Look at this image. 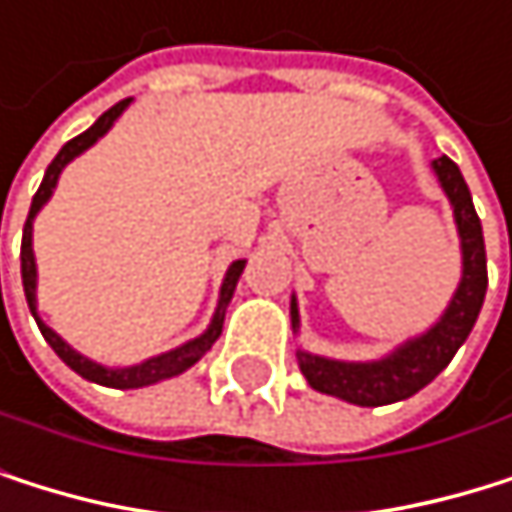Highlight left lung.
Here are the masks:
<instances>
[{
  "label": "left lung",
  "instance_id": "1",
  "mask_svg": "<svg viewBox=\"0 0 512 512\" xmlns=\"http://www.w3.org/2000/svg\"><path fill=\"white\" fill-rule=\"evenodd\" d=\"M440 183L455 207V222L461 235V250H464V277L461 287L440 317V323L421 339L403 345L385 360L375 363H339V360H323L311 354H299L302 375L308 385L320 394H332L339 400L357 403V406H388L397 400H406L418 394L424 385H430L455 357V351L464 345L470 329L479 317L485 287H489V271H485V241H482V225L473 210L470 189L464 176L452 158H437L433 161ZM299 326V311L293 302V329Z\"/></svg>",
  "mask_w": 512,
  "mask_h": 512
}]
</instances>
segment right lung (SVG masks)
I'll return each mask as SVG.
<instances>
[{
  "label": "right lung",
  "instance_id": "1",
  "mask_svg": "<svg viewBox=\"0 0 512 512\" xmlns=\"http://www.w3.org/2000/svg\"><path fill=\"white\" fill-rule=\"evenodd\" d=\"M131 103V100H121V103H115L112 109H106L85 134H79V137H72L60 152H57V158L48 164V170H45V180H42V186H39V192L33 195V204H30V216H27V225H23V244H20V277H23V293H27V305H30V311H33V317H36V259H33V219H36V213L42 210V204L51 198V192H54V186H57V176H60V170L79 155V152H85L88 146H94L109 127H112V121L124 112V106ZM241 271H244V262H235L232 268H228V274H225V284H222V293H219V305H216V314H213V323H210V329L204 332V336H198V339H192V342H186L183 348H176V351H167V354H161V357H152V360H146V363H140V366H131V369H106V366H100V363H91L88 357H82V354H75L54 329H48L39 317H36V323H39V329H42V336H45V342L54 348V354L69 366V369H75L82 378H88V381H97V385H106V388H146V385H155V381H161V378H170V375H180V372H186L189 366H195L207 351H210V345L219 339V332H222V320H225V308H228V302H232V293H235V287H238V277H241Z\"/></svg>",
  "mask_w": 512,
  "mask_h": 512
}]
</instances>
